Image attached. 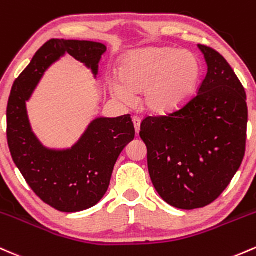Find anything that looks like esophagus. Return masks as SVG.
<instances>
[{
	"label": "esophagus",
	"instance_id": "1",
	"mask_svg": "<svg viewBox=\"0 0 256 256\" xmlns=\"http://www.w3.org/2000/svg\"><path fill=\"white\" fill-rule=\"evenodd\" d=\"M132 122H134V130H136V134H140V128H141V119H140V118H137V116H134Z\"/></svg>",
	"mask_w": 256,
	"mask_h": 256
}]
</instances>
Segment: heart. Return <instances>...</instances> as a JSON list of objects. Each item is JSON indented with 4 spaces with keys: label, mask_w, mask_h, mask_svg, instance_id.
<instances>
[{
    "label": "heart",
    "mask_w": 256,
    "mask_h": 256,
    "mask_svg": "<svg viewBox=\"0 0 256 256\" xmlns=\"http://www.w3.org/2000/svg\"><path fill=\"white\" fill-rule=\"evenodd\" d=\"M199 78L200 63L194 53L174 47H148L124 58L119 80L110 81V91L122 102H131L132 94L143 92L146 110L168 115L190 102Z\"/></svg>",
    "instance_id": "obj_1"
}]
</instances>
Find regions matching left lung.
<instances>
[{
  "label": "left lung",
  "mask_w": 256,
  "mask_h": 256,
  "mask_svg": "<svg viewBox=\"0 0 256 256\" xmlns=\"http://www.w3.org/2000/svg\"><path fill=\"white\" fill-rule=\"evenodd\" d=\"M198 47L208 64L198 94L175 113L146 116L140 131L156 192L168 204L184 210L216 200L246 154L244 87L218 50Z\"/></svg>",
  "instance_id": "obj_1"
}]
</instances>
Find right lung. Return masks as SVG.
<instances>
[{
	"label": "right lung",
	"mask_w": 256,
	"mask_h": 256,
	"mask_svg": "<svg viewBox=\"0 0 256 256\" xmlns=\"http://www.w3.org/2000/svg\"><path fill=\"white\" fill-rule=\"evenodd\" d=\"M106 50L98 42L47 41L29 66L14 81L7 104V142L10 156L36 196L63 212H76L96 206L106 194L114 165L122 150L134 137L130 115L100 118L72 150H50L42 147L30 128L25 100L32 96L46 69L64 53L98 72Z\"/></svg>",
	"instance_id": "add662e5"
}]
</instances>
